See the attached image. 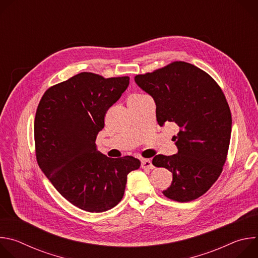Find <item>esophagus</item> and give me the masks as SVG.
<instances>
[{"label":"esophagus","instance_id":"34e87169","mask_svg":"<svg viewBox=\"0 0 258 258\" xmlns=\"http://www.w3.org/2000/svg\"><path fill=\"white\" fill-rule=\"evenodd\" d=\"M142 167L143 168H149V169H153L154 165L152 163V161L150 159H143L142 160Z\"/></svg>","mask_w":258,"mask_h":258}]
</instances>
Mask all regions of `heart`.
Instances as JSON below:
<instances>
[{
  "label": "heart",
  "instance_id": "1",
  "mask_svg": "<svg viewBox=\"0 0 258 258\" xmlns=\"http://www.w3.org/2000/svg\"><path fill=\"white\" fill-rule=\"evenodd\" d=\"M139 97H142V96H140V95H134V96H132L131 98H139ZM130 98V99H131Z\"/></svg>",
  "mask_w": 258,
  "mask_h": 258
}]
</instances>
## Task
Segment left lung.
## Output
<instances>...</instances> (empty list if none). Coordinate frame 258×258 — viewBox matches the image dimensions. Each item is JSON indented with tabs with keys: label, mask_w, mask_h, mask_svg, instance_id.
<instances>
[{
	"label": "left lung",
	"mask_w": 258,
	"mask_h": 258,
	"mask_svg": "<svg viewBox=\"0 0 258 258\" xmlns=\"http://www.w3.org/2000/svg\"><path fill=\"white\" fill-rule=\"evenodd\" d=\"M135 82L153 98L158 124L179 127L173 136L177 153L152 160L172 173L162 193L177 202L199 198L222 173L228 155L232 115L223 91L205 71L181 61L137 76Z\"/></svg>",
	"instance_id": "1"
}]
</instances>
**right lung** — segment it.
Instances as JSON below:
<instances>
[{
  "mask_svg": "<svg viewBox=\"0 0 258 258\" xmlns=\"http://www.w3.org/2000/svg\"><path fill=\"white\" fill-rule=\"evenodd\" d=\"M128 85V77L104 79L81 72L47 90L36 109L39 166L67 201L85 211L104 212L117 205L127 174L141 166L133 156L107 157L95 143L106 111Z\"/></svg>",
  "mask_w": 258,
  "mask_h": 258,
  "instance_id": "1",
  "label": "right lung"
}]
</instances>
